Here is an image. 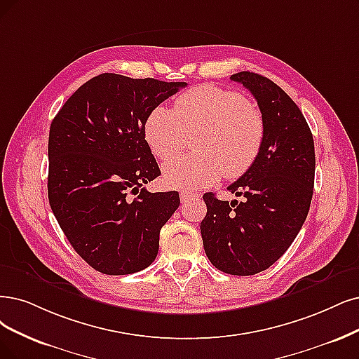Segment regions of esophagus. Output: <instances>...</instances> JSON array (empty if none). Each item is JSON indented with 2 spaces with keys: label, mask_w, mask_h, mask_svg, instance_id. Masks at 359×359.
<instances>
[{
  "label": "esophagus",
  "mask_w": 359,
  "mask_h": 359,
  "mask_svg": "<svg viewBox=\"0 0 359 359\" xmlns=\"http://www.w3.org/2000/svg\"><path fill=\"white\" fill-rule=\"evenodd\" d=\"M194 196H195V194H191V192H180V200H182V203L189 201L191 198H194Z\"/></svg>",
  "instance_id": "1"
}]
</instances>
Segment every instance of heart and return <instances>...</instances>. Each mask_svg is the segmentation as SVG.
Wrapping results in <instances>:
<instances>
[{
	"label": "heart",
	"instance_id": "b5f03b06",
	"mask_svg": "<svg viewBox=\"0 0 359 359\" xmlns=\"http://www.w3.org/2000/svg\"><path fill=\"white\" fill-rule=\"evenodd\" d=\"M194 149L163 168L171 188L194 191L213 184L222 175L243 176L257 159L263 139L262 112L235 90L203 84L184 91L175 109L158 106L144 126V136L156 158L177 156L196 135Z\"/></svg>",
	"mask_w": 359,
	"mask_h": 359
}]
</instances>
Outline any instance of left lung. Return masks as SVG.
<instances>
[{"instance_id": "obj_1", "label": "left lung", "mask_w": 359, "mask_h": 359, "mask_svg": "<svg viewBox=\"0 0 359 359\" xmlns=\"http://www.w3.org/2000/svg\"><path fill=\"white\" fill-rule=\"evenodd\" d=\"M257 100L264 121L260 154L228 187L244 201H220L204 194L201 222L205 255L219 271L255 275L293 244L309 213L315 180V146L299 106L269 78L255 72L231 75Z\"/></svg>"}]
</instances>
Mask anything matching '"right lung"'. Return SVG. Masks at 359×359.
Returning <instances> with one entry per match:
<instances>
[{"label": "right lung", "mask_w": 359, "mask_h": 359, "mask_svg": "<svg viewBox=\"0 0 359 359\" xmlns=\"http://www.w3.org/2000/svg\"><path fill=\"white\" fill-rule=\"evenodd\" d=\"M187 83L100 74L65 102L48 136V201L65 236L93 269L139 272L155 260L179 192H149L161 175L144 124ZM135 196L133 197L132 195Z\"/></svg>", "instance_id": "right-lung-1"}]
</instances>
